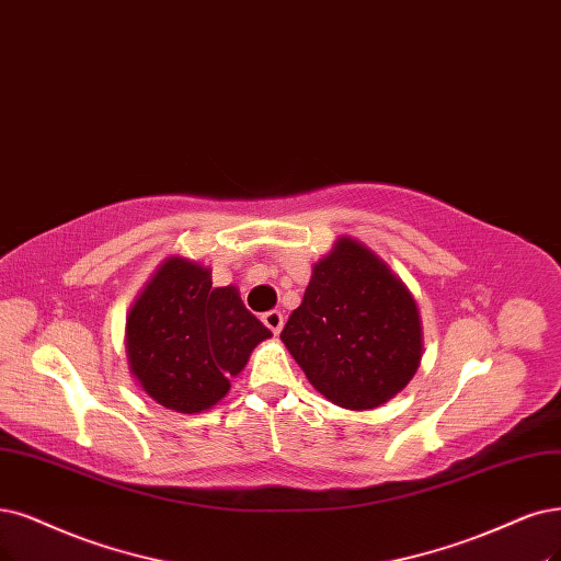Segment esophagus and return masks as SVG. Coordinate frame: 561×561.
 <instances>
[{"instance_id": "esophagus-1", "label": "esophagus", "mask_w": 561, "mask_h": 561, "mask_svg": "<svg viewBox=\"0 0 561 561\" xmlns=\"http://www.w3.org/2000/svg\"><path fill=\"white\" fill-rule=\"evenodd\" d=\"M263 323L273 330L275 335H279V330H282V325H284V314L282 312H277V309H270V312H265L263 317Z\"/></svg>"}]
</instances>
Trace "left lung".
Instances as JSON below:
<instances>
[{"mask_svg": "<svg viewBox=\"0 0 561 561\" xmlns=\"http://www.w3.org/2000/svg\"><path fill=\"white\" fill-rule=\"evenodd\" d=\"M282 342L325 400L375 409L411 381L423 330L404 282L354 238H340L288 317Z\"/></svg>", "mask_w": 561, "mask_h": 561, "instance_id": "8db88e82", "label": "left lung"}]
</instances>
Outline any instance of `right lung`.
Returning a JSON list of instances; mask_svg holds the SVG:
<instances>
[{
  "instance_id": "right-lung-1",
  "label": "right lung",
  "mask_w": 561,
  "mask_h": 561,
  "mask_svg": "<svg viewBox=\"0 0 561 561\" xmlns=\"http://www.w3.org/2000/svg\"><path fill=\"white\" fill-rule=\"evenodd\" d=\"M273 333L236 286H213L210 267L165 259L129 309L127 358L148 396L178 413L215 407L249 354Z\"/></svg>"
}]
</instances>
